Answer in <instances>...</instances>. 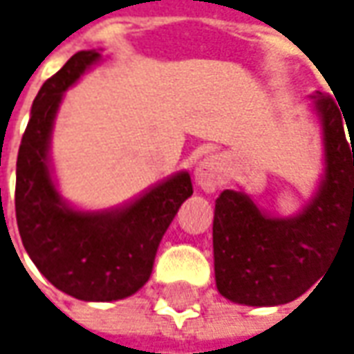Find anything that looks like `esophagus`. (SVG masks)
<instances>
[{"label": "esophagus", "instance_id": "obj_1", "mask_svg": "<svg viewBox=\"0 0 354 354\" xmlns=\"http://www.w3.org/2000/svg\"><path fill=\"white\" fill-rule=\"evenodd\" d=\"M222 173H224V163L220 156H206L196 167V181L205 191L212 193L222 183Z\"/></svg>", "mask_w": 354, "mask_h": 354}]
</instances>
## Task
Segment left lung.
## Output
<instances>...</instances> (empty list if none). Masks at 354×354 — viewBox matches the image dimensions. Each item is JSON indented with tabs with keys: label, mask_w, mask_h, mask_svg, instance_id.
I'll use <instances>...</instances> for the list:
<instances>
[{
	"label": "left lung",
	"mask_w": 354,
	"mask_h": 354,
	"mask_svg": "<svg viewBox=\"0 0 354 354\" xmlns=\"http://www.w3.org/2000/svg\"><path fill=\"white\" fill-rule=\"evenodd\" d=\"M315 105L324 124L326 179L302 214L271 218L236 191L216 198V286L232 302H292L324 277L341 239L354 236V127H347L348 145L335 101L317 97Z\"/></svg>",
	"instance_id": "obj_1"
}]
</instances>
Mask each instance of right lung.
I'll use <instances>...</instances> for the list:
<instances>
[{
    "mask_svg": "<svg viewBox=\"0 0 354 354\" xmlns=\"http://www.w3.org/2000/svg\"><path fill=\"white\" fill-rule=\"evenodd\" d=\"M97 60V52H77L40 87L17 156L15 214L30 259L58 290L111 302L146 284L161 238L193 194V183L179 173L118 212L85 214L62 205L48 171L50 130L62 93Z\"/></svg>",
    "mask_w": 354,
    "mask_h": 354,
    "instance_id": "right-lung-1",
    "label": "right lung"
}]
</instances>
